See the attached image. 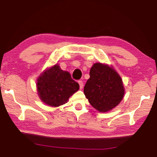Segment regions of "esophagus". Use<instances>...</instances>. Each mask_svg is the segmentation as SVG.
Segmentation results:
<instances>
[{
    "instance_id": "obj_1",
    "label": "esophagus",
    "mask_w": 157,
    "mask_h": 157,
    "mask_svg": "<svg viewBox=\"0 0 157 157\" xmlns=\"http://www.w3.org/2000/svg\"><path fill=\"white\" fill-rule=\"evenodd\" d=\"M78 83L79 84V88H80V89H82V88H83V86H84L83 82H82V80H79L78 81Z\"/></svg>"
}]
</instances>
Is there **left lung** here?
<instances>
[{"label":"left lung","instance_id":"left-lung-1","mask_svg":"<svg viewBox=\"0 0 157 157\" xmlns=\"http://www.w3.org/2000/svg\"><path fill=\"white\" fill-rule=\"evenodd\" d=\"M89 75L84 94L93 107L106 112L121 102L124 94L123 81L113 68L96 63L93 65Z\"/></svg>","mask_w":157,"mask_h":157}]
</instances>
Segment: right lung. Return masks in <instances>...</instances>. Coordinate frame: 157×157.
Returning a JSON list of instances; mask_svg holds the SVG:
<instances>
[{"label": "right lung", "instance_id": "right-lung-1", "mask_svg": "<svg viewBox=\"0 0 157 157\" xmlns=\"http://www.w3.org/2000/svg\"><path fill=\"white\" fill-rule=\"evenodd\" d=\"M79 84L70 73L63 71L58 65L48 69L37 79V91L40 99L51 107H59L78 91Z\"/></svg>", "mask_w": 157, "mask_h": 157}]
</instances>
